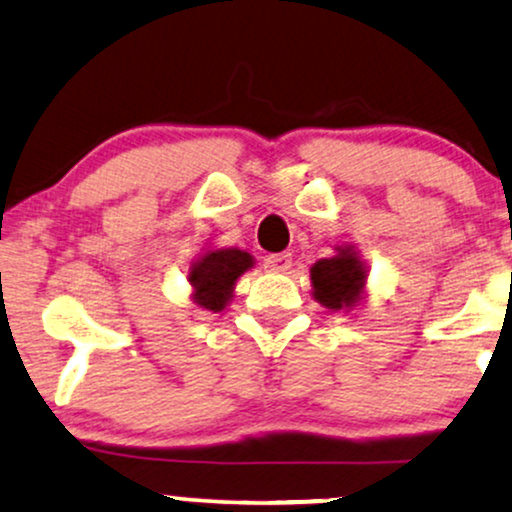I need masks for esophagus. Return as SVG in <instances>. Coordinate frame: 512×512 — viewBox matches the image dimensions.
<instances>
[{"mask_svg":"<svg viewBox=\"0 0 512 512\" xmlns=\"http://www.w3.org/2000/svg\"><path fill=\"white\" fill-rule=\"evenodd\" d=\"M293 267V255L290 252H278V255L264 257V269L276 271V274H286Z\"/></svg>","mask_w":512,"mask_h":512,"instance_id":"1","label":"esophagus"}]
</instances>
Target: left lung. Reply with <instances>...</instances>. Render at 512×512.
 Masks as SVG:
<instances>
[{"mask_svg":"<svg viewBox=\"0 0 512 512\" xmlns=\"http://www.w3.org/2000/svg\"><path fill=\"white\" fill-rule=\"evenodd\" d=\"M333 257L319 260L312 269V288L314 300L323 304L331 312L345 309L349 312L357 307L364 295L366 286V264L359 260L357 250L352 245H340L335 248Z\"/></svg>","mask_w":512,"mask_h":512,"instance_id":"obj_1","label":"left lung"}]
</instances>
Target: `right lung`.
Returning <instances> with one entry per match:
<instances>
[{
  "instance_id": "1",
  "label": "right lung",
  "mask_w": 512,
  "mask_h": 512,
  "mask_svg": "<svg viewBox=\"0 0 512 512\" xmlns=\"http://www.w3.org/2000/svg\"><path fill=\"white\" fill-rule=\"evenodd\" d=\"M255 260L245 250L219 248L208 250L198 262L191 264L189 283L193 288V302L208 312H222L234 297L238 276H243Z\"/></svg>"
}]
</instances>
